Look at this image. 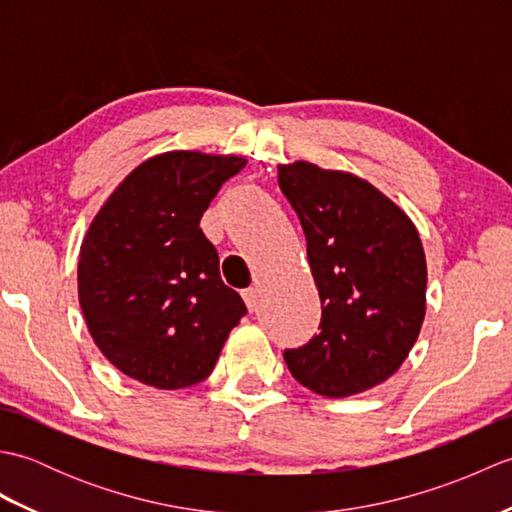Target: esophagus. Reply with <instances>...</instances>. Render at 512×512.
Wrapping results in <instances>:
<instances>
[{
  "mask_svg": "<svg viewBox=\"0 0 512 512\" xmlns=\"http://www.w3.org/2000/svg\"><path fill=\"white\" fill-rule=\"evenodd\" d=\"M242 297H244V301H246V306H248V310H250V312H255V310L259 308V301H262V299H259L262 295H259V290H257V288H248V290H244V292H242Z\"/></svg>",
  "mask_w": 512,
  "mask_h": 512,
  "instance_id": "obj_1",
  "label": "esophagus"
}]
</instances>
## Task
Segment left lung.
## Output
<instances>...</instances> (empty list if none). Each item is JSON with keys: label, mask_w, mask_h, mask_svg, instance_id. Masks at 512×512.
<instances>
[{"label": "left lung", "mask_w": 512, "mask_h": 512, "mask_svg": "<svg viewBox=\"0 0 512 512\" xmlns=\"http://www.w3.org/2000/svg\"><path fill=\"white\" fill-rule=\"evenodd\" d=\"M308 242L321 332L286 350L303 387L347 398L385 383L405 363L427 310V259L418 228L374 184L297 160L279 165Z\"/></svg>", "instance_id": "8db88e82"}]
</instances>
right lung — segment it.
Returning <instances> with one entry per match:
<instances>
[{"label": "right lung", "mask_w": 512, "mask_h": 512, "mask_svg": "<svg viewBox=\"0 0 512 512\" xmlns=\"http://www.w3.org/2000/svg\"><path fill=\"white\" fill-rule=\"evenodd\" d=\"M244 167L246 158L202 151L151 156L83 237L76 279L85 323L107 361L138 383H202L246 314L200 228L215 193Z\"/></svg>", "instance_id": "right-lung-1"}]
</instances>
